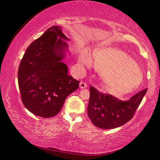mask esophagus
<instances>
[{
  "mask_svg": "<svg viewBox=\"0 0 160 160\" xmlns=\"http://www.w3.org/2000/svg\"><path fill=\"white\" fill-rule=\"evenodd\" d=\"M80 88H82V89L86 88H88V84L85 82H82H82H80Z\"/></svg>",
  "mask_w": 160,
  "mask_h": 160,
  "instance_id": "34e87169",
  "label": "esophagus"
}]
</instances>
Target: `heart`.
<instances>
[{"label": "heart", "mask_w": 160, "mask_h": 160, "mask_svg": "<svg viewBox=\"0 0 160 160\" xmlns=\"http://www.w3.org/2000/svg\"><path fill=\"white\" fill-rule=\"evenodd\" d=\"M93 58L105 88L111 93L116 95L129 93L142 82L143 76L140 68L122 51L113 48L97 49L94 51ZM79 63L85 67L92 66L88 51L80 53Z\"/></svg>", "instance_id": "heart-1"}]
</instances>
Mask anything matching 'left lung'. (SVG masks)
Wrapping results in <instances>:
<instances>
[{
	"label": "left lung",
	"instance_id": "8db88e82",
	"mask_svg": "<svg viewBox=\"0 0 160 160\" xmlns=\"http://www.w3.org/2000/svg\"><path fill=\"white\" fill-rule=\"evenodd\" d=\"M146 92L147 89L124 101L90 86L88 117L94 126L102 129H112L123 126L133 117Z\"/></svg>",
	"mask_w": 160,
	"mask_h": 160
}]
</instances>
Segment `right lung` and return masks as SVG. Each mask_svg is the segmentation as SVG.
<instances>
[{"label":"right lung","instance_id":"obj_1","mask_svg":"<svg viewBox=\"0 0 160 160\" xmlns=\"http://www.w3.org/2000/svg\"><path fill=\"white\" fill-rule=\"evenodd\" d=\"M59 26L48 28L27 48L18 77L21 99L31 113L50 118L60 112L66 97L79 88L80 81L68 75L61 61L68 39Z\"/></svg>","mask_w":160,"mask_h":160}]
</instances>
